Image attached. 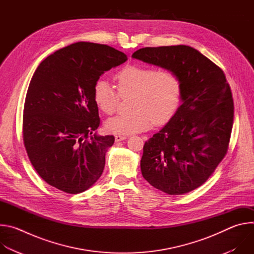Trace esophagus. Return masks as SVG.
<instances>
[{
    "instance_id": "obj_1",
    "label": "esophagus",
    "mask_w": 254,
    "mask_h": 254,
    "mask_svg": "<svg viewBox=\"0 0 254 254\" xmlns=\"http://www.w3.org/2000/svg\"><path fill=\"white\" fill-rule=\"evenodd\" d=\"M127 136V135H122V134H117L116 135V141H121V140H124L126 139Z\"/></svg>"
}]
</instances>
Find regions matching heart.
Instances as JSON below:
<instances>
[{
  "label": "heart",
  "mask_w": 254,
  "mask_h": 254,
  "mask_svg": "<svg viewBox=\"0 0 254 254\" xmlns=\"http://www.w3.org/2000/svg\"><path fill=\"white\" fill-rule=\"evenodd\" d=\"M117 90L104 79L93 84V100L99 110L111 116L118 110L121 98H129L131 113L112 118L105 128L127 135L168 124L179 111L183 87L179 75L169 68L128 64L115 75Z\"/></svg>",
  "instance_id": "1"
}]
</instances>
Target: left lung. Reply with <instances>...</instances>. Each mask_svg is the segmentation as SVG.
Masks as SVG:
<instances>
[{
  "label": "left lung",
  "instance_id": "obj_1",
  "mask_svg": "<svg viewBox=\"0 0 254 254\" xmlns=\"http://www.w3.org/2000/svg\"><path fill=\"white\" fill-rule=\"evenodd\" d=\"M132 57L172 69L183 87V103L175 117L144 143L141 174L167 194L193 191L209 179L229 148L234 104L224 72L186 45L146 47Z\"/></svg>",
  "mask_w": 254,
  "mask_h": 254
}]
</instances>
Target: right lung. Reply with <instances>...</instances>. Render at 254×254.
Wrapping results in <instances>:
<instances>
[{
	"label": "right lung",
	"instance_id": "add662e5",
	"mask_svg": "<svg viewBox=\"0 0 254 254\" xmlns=\"http://www.w3.org/2000/svg\"><path fill=\"white\" fill-rule=\"evenodd\" d=\"M127 55L104 44L77 42L46 57L26 94L23 141L28 158L50 186L68 194L99 179L114 135L89 137L100 125L93 84Z\"/></svg>",
	"mask_w": 254,
	"mask_h": 254
}]
</instances>
